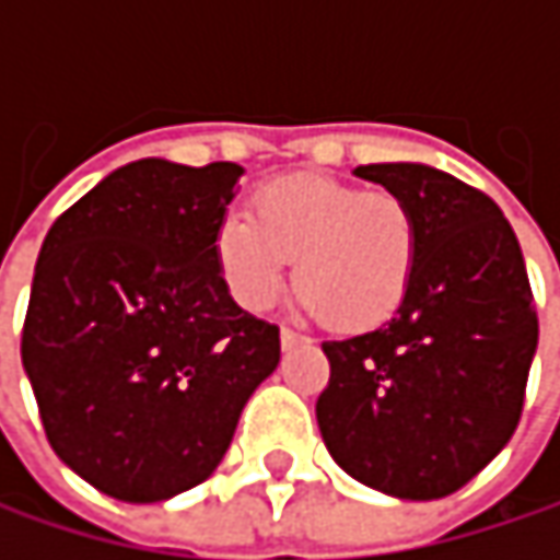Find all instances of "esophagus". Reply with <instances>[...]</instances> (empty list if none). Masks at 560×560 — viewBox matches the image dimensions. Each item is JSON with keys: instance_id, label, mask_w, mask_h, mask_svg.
<instances>
[{"instance_id": "esophagus-1", "label": "esophagus", "mask_w": 560, "mask_h": 560, "mask_svg": "<svg viewBox=\"0 0 560 560\" xmlns=\"http://www.w3.org/2000/svg\"><path fill=\"white\" fill-rule=\"evenodd\" d=\"M279 340H281V350H294L298 343H304V337H301V334H294V330H288V327H281Z\"/></svg>"}]
</instances>
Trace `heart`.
<instances>
[{"label": "heart", "mask_w": 560, "mask_h": 560, "mask_svg": "<svg viewBox=\"0 0 560 560\" xmlns=\"http://www.w3.org/2000/svg\"><path fill=\"white\" fill-rule=\"evenodd\" d=\"M418 217L392 190L291 174L253 194V213L233 210L213 233L226 291L246 311L281 294L291 259L301 307L340 330L389 320L418 266Z\"/></svg>", "instance_id": "b5f03b06"}]
</instances>
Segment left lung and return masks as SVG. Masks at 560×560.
Returning <instances> with one entry per match:
<instances>
[{
  "mask_svg": "<svg viewBox=\"0 0 560 560\" xmlns=\"http://www.w3.org/2000/svg\"><path fill=\"white\" fill-rule=\"evenodd\" d=\"M418 217V266L383 327L327 340L317 428L370 490L441 500L470 483L518 424L538 314L503 210L447 171L360 165Z\"/></svg>",
  "mask_w": 560,
  "mask_h": 560,
  "instance_id": "8db88e82",
  "label": "left lung"
}]
</instances>
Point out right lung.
<instances>
[{"label": "right lung", "instance_id": "1", "mask_svg": "<svg viewBox=\"0 0 560 560\" xmlns=\"http://www.w3.org/2000/svg\"><path fill=\"white\" fill-rule=\"evenodd\" d=\"M243 168L139 159L63 210L38 253L22 366L55 454L122 503H162L223 460L279 366L213 259Z\"/></svg>", "mask_w": 560, "mask_h": 560}]
</instances>
